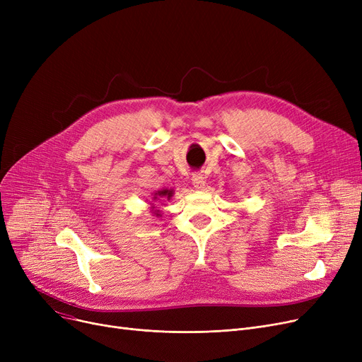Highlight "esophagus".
<instances>
[{
    "label": "esophagus",
    "mask_w": 362,
    "mask_h": 362,
    "mask_svg": "<svg viewBox=\"0 0 362 362\" xmlns=\"http://www.w3.org/2000/svg\"><path fill=\"white\" fill-rule=\"evenodd\" d=\"M192 185H194L195 189H204L205 177L202 175H194L192 176Z\"/></svg>",
    "instance_id": "34e87169"
}]
</instances>
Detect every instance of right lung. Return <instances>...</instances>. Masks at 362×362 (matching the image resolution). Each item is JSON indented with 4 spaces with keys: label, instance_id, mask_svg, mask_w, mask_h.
<instances>
[{
    "label": "right lung",
    "instance_id": "add662e5",
    "mask_svg": "<svg viewBox=\"0 0 362 362\" xmlns=\"http://www.w3.org/2000/svg\"><path fill=\"white\" fill-rule=\"evenodd\" d=\"M173 195H175L173 189H161V191H157L154 194V197H152V201H154V202H152V204L149 202L151 204V206H149L151 208V213L154 214L156 217H161V210H160V205L158 204L170 201Z\"/></svg>",
    "mask_w": 362,
    "mask_h": 362
}]
</instances>
